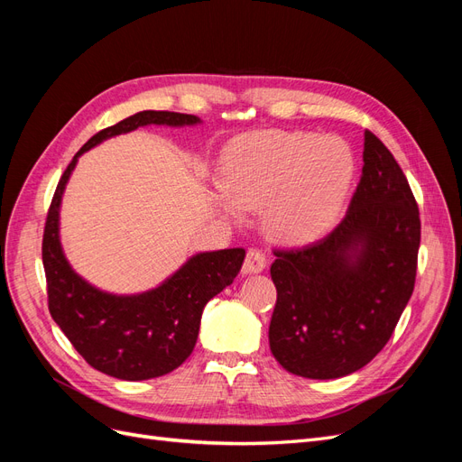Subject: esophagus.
I'll list each match as a JSON object with an SVG mask.
<instances>
[{
    "mask_svg": "<svg viewBox=\"0 0 462 462\" xmlns=\"http://www.w3.org/2000/svg\"><path fill=\"white\" fill-rule=\"evenodd\" d=\"M265 268V256L262 250L258 248H250L246 253L245 263H243V273L250 275V273H260Z\"/></svg>",
    "mask_w": 462,
    "mask_h": 462,
    "instance_id": "34e87169",
    "label": "esophagus"
}]
</instances>
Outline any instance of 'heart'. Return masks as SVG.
Returning <instances> with one entry per match:
<instances>
[{
	"mask_svg": "<svg viewBox=\"0 0 462 462\" xmlns=\"http://www.w3.org/2000/svg\"><path fill=\"white\" fill-rule=\"evenodd\" d=\"M216 202L235 219L262 209L272 239L304 245L337 219L355 179L353 152L335 136L260 131L236 136L223 153Z\"/></svg>",
	"mask_w": 462,
	"mask_h": 462,
	"instance_id": "heart-1",
	"label": "heart"
}]
</instances>
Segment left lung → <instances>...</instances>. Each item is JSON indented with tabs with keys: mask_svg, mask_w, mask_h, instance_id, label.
<instances>
[{
	"mask_svg": "<svg viewBox=\"0 0 462 462\" xmlns=\"http://www.w3.org/2000/svg\"><path fill=\"white\" fill-rule=\"evenodd\" d=\"M362 177L324 239L275 250L270 348L287 372L335 380L387 345L416 279L420 216L399 163L365 131Z\"/></svg>",
	"mask_w": 462,
	"mask_h": 462,
	"instance_id": "obj_1",
	"label": "left lung"
}]
</instances>
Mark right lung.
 <instances>
[{"label": "right lung", "mask_w": 462, "mask_h": 462, "mask_svg": "<svg viewBox=\"0 0 462 462\" xmlns=\"http://www.w3.org/2000/svg\"><path fill=\"white\" fill-rule=\"evenodd\" d=\"M197 123H200L197 116L175 111H138L94 134L75 153L51 199L42 241L50 314L92 368L117 380H150L183 365L197 345L204 306L233 283L241 272L245 248L199 253L156 289L138 295H111L85 282L63 254L60 241L63 190L82 153L107 138L144 125L185 127Z\"/></svg>", "instance_id": "right-lung-1"}]
</instances>
